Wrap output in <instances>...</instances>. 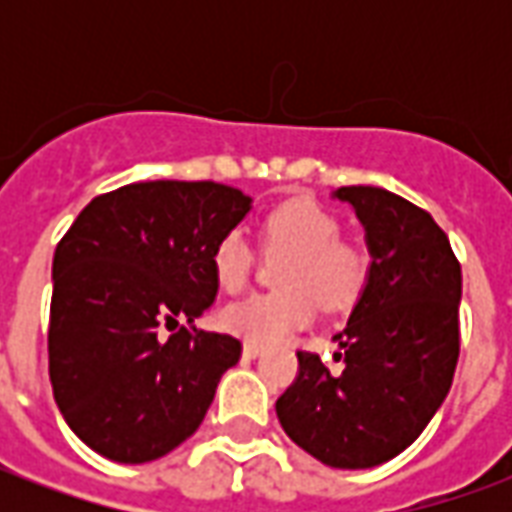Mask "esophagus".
Returning <instances> with one entry per match:
<instances>
[{
    "label": "esophagus",
    "mask_w": 512,
    "mask_h": 512,
    "mask_svg": "<svg viewBox=\"0 0 512 512\" xmlns=\"http://www.w3.org/2000/svg\"><path fill=\"white\" fill-rule=\"evenodd\" d=\"M263 354V348L255 343H244V359H257V356Z\"/></svg>",
    "instance_id": "esophagus-1"
}]
</instances>
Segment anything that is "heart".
Listing matches in <instances>:
<instances>
[{
  "label": "heart",
  "mask_w": 512,
  "mask_h": 512,
  "mask_svg": "<svg viewBox=\"0 0 512 512\" xmlns=\"http://www.w3.org/2000/svg\"><path fill=\"white\" fill-rule=\"evenodd\" d=\"M260 244L277 268L279 290L227 304L219 315L227 332L246 343L277 345L307 326L315 301L326 310L351 307L365 290L370 257L365 249L340 241V222L310 200L277 205L260 224ZM255 255L241 233H227L213 249V277L224 293H238L252 277Z\"/></svg>",
  "instance_id": "b5f03b06"
}]
</instances>
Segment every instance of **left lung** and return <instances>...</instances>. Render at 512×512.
Returning <instances> with one entry per match:
<instances>
[{
  "label": "left lung",
  "mask_w": 512,
  "mask_h": 512,
  "mask_svg": "<svg viewBox=\"0 0 512 512\" xmlns=\"http://www.w3.org/2000/svg\"><path fill=\"white\" fill-rule=\"evenodd\" d=\"M365 227L370 274L329 370L299 351L279 425L334 469H370L414 444L450 392L461 354V263L428 211L376 186L334 191Z\"/></svg>",
  "instance_id": "1"
}]
</instances>
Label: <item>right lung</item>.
<instances>
[{"label": "right lung", "mask_w": 512, "mask_h": 512, "mask_svg": "<svg viewBox=\"0 0 512 512\" xmlns=\"http://www.w3.org/2000/svg\"><path fill=\"white\" fill-rule=\"evenodd\" d=\"M252 208L213 180H147L95 197L54 252L49 376L79 439L117 463H147L200 428L230 334L186 329L216 299L213 249ZM179 326L169 338L161 328Z\"/></svg>", "instance_id": "right-lung-1"}]
</instances>
